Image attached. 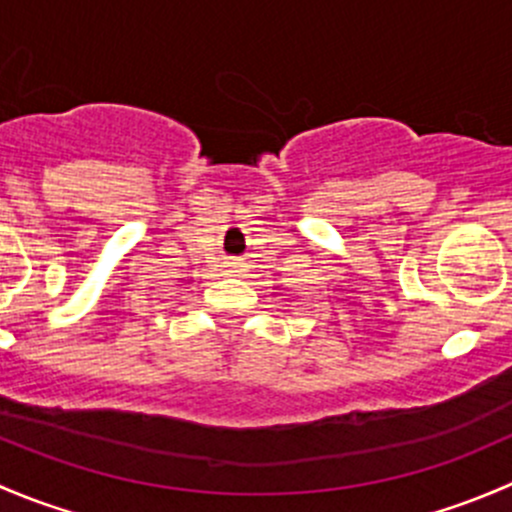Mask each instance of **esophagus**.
I'll use <instances>...</instances> for the list:
<instances>
[{"label":"esophagus","instance_id":"34e87169","mask_svg":"<svg viewBox=\"0 0 512 512\" xmlns=\"http://www.w3.org/2000/svg\"><path fill=\"white\" fill-rule=\"evenodd\" d=\"M227 272H237V262H227Z\"/></svg>","mask_w":512,"mask_h":512}]
</instances>
